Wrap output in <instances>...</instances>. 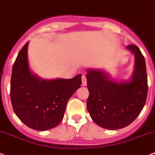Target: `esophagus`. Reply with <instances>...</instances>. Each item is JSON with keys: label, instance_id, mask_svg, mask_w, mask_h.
<instances>
[{"label": "esophagus", "instance_id": "obj_1", "mask_svg": "<svg viewBox=\"0 0 155 155\" xmlns=\"http://www.w3.org/2000/svg\"><path fill=\"white\" fill-rule=\"evenodd\" d=\"M81 81H82V85H86L87 80L85 75H82V76H81Z\"/></svg>", "mask_w": 155, "mask_h": 155}]
</instances>
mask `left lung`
Here are the masks:
<instances>
[{"mask_svg":"<svg viewBox=\"0 0 155 155\" xmlns=\"http://www.w3.org/2000/svg\"><path fill=\"white\" fill-rule=\"evenodd\" d=\"M134 54L135 64L131 78L116 82L108 73L87 70V88L89 95L87 109L92 120L103 128L117 130L135 120L143 108L148 85L146 62L139 47L128 45Z\"/></svg>","mask_w":155,"mask_h":155,"instance_id":"1","label":"left lung"}]
</instances>
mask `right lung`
<instances>
[{
  "label": "right lung",
  "instance_id": "obj_1",
  "mask_svg": "<svg viewBox=\"0 0 155 155\" xmlns=\"http://www.w3.org/2000/svg\"><path fill=\"white\" fill-rule=\"evenodd\" d=\"M28 43L20 51L12 67V105L24 124L35 130L46 131L62 121L69 99L82 84L81 74L71 79L40 78L29 67Z\"/></svg>",
  "mask_w": 155,
  "mask_h": 155
}]
</instances>
